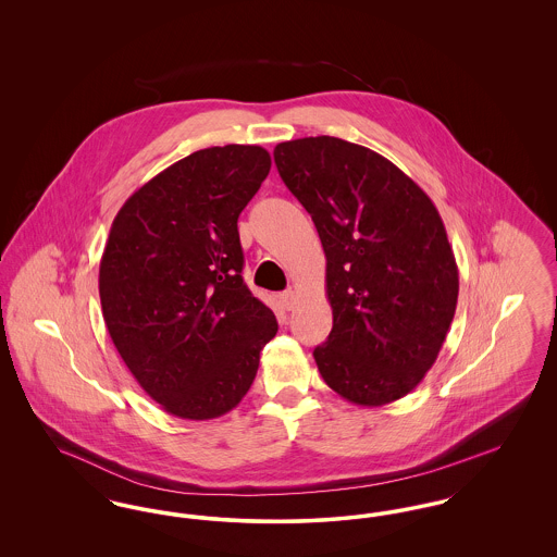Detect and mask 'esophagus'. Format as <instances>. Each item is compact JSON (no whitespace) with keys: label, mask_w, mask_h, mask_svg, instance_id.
Here are the masks:
<instances>
[{"label":"esophagus","mask_w":557,"mask_h":557,"mask_svg":"<svg viewBox=\"0 0 557 557\" xmlns=\"http://www.w3.org/2000/svg\"><path fill=\"white\" fill-rule=\"evenodd\" d=\"M280 300H282L284 309L292 311L294 305H296V292L292 290V288L290 290L282 292V294H280Z\"/></svg>","instance_id":"1"}]
</instances>
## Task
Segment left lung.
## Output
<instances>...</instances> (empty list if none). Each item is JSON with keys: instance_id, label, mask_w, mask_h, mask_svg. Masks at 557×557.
Returning <instances> with one entry per match:
<instances>
[{"instance_id": "left-lung-1", "label": "left lung", "mask_w": 557, "mask_h": 557, "mask_svg": "<svg viewBox=\"0 0 557 557\" xmlns=\"http://www.w3.org/2000/svg\"><path fill=\"white\" fill-rule=\"evenodd\" d=\"M273 159L327 261L334 325L313 350L321 377L366 407L409 395L441 352L459 294L436 207L397 164L341 137L284 141Z\"/></svg>"}]
</instances>
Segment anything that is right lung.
Wrapping results in <instances>:
<instances>
[{"label":"right lung","instance_id":"1","mask_svg":"<svg viewBox=\"0 0 557 557\" xmlns=\"http://www.w3.org/2000/svg\"><path fill=\"white\" fill-rule=\"evenodd\" d=\"M261 146L177 160L116 212L100 261L108 334L139 386L182 420L232 411L275 336L242 280L238 216L265 182Z\"/></svg>","mask_w":557,"mask_h":557}]
</instances>
